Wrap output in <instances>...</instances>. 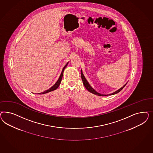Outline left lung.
<instances>
[{
	"label": "left lung",
	"instance_id": "8db88e82",
	"mask_svg": "<svg viewBox=\"0 0 153 153\" xmlns=\"http://www.w3.org/2000/svg\"><path fill=\"white\" fill-rule=\"evenodd\" d=\"M81 79H82V82H83V85H84V86H85V87L88 90L89 92H90V93H93L94 94H95V95H98V96H102V97H104V96H107V95H114V94H117V93H119V92H120V91L123 89V88H125V86L126 85V84L127 83H126L125 85L123 86V87H122L121 88H120V89H118V90H117L116 91H115L114 93H112V94H108V95H104V94H100V93H97V92L94 88L90 85V84L88 83V81L86 80V79H85V76H84V75H83V73H82V70H81Z\"/></svg>",
	"mask_w": 153,
	"mask_h": 153
}]
</instances>
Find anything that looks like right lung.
<instances>
[{
  "label": "right lung",
  "mask_w": 153,
  "mask_h": 153,
  "mask_svg": "<svg viewBox=\"0 0 153 153\" xmlns=\"http://www.w3.org/2000/svg\"><path fill=\"white\" fill-rule=\"evenodd\" d=\"M68 63H68L65 65V67H63V70H62V72H61V74H60V76H59V77L58 79L57 80V81L56 82V83H55V84H54L52 87H51V88H49V89H48V90H47L46 91H44L43 93H39V94H46V93H49V92L52 91H53V90H56V88H58L59 87V85L60 84V82H61L62 79V77H63V74L64 70H65V67L67 66Z\"/></svg>",
  "instance_id": "1"
}]
</instances>
